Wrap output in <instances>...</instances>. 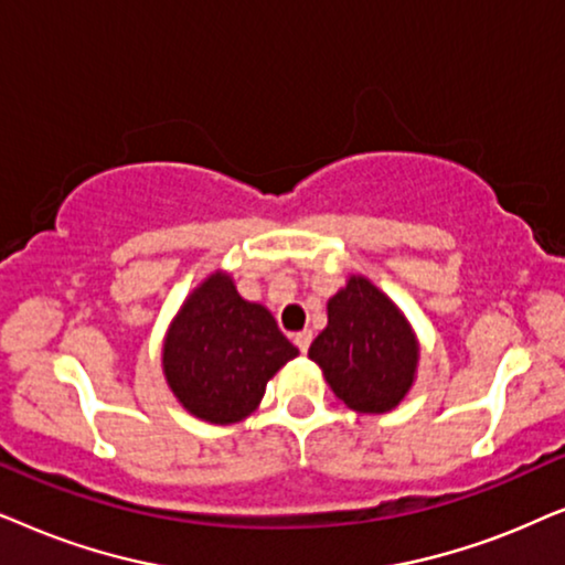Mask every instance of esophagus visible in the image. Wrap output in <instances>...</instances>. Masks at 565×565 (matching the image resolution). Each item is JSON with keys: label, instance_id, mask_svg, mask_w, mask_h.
Returning <instances> with one entry per match:
<instances>
[{"label": "esophagus", "instance_id": "obj_1", "mask_svg": "<svg viewBox=\"0 0 565 565\" xmlns=\"http://www.w3.org/2000/svg\"><path fill=\"white\" fill-rule=\"evenodd\" d=\"M295 343H297V349L305 353L312 343V330H299V333H295Z\"/></svg>", "mask_w": 565, "mask_h": 565}]
</instances>
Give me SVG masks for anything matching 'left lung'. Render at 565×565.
<instances>
[{
  "label": "left lung",
  "instance_id": "obj_1",
  "mask_svg": "<svg viewBox=\"0 0 565 565\" xmlns=\"http://www.w3.org/2000/svg\"><path fill=\"white\" fill-rule=\"evenodd\" d=\"M307 356L351 411L380 416L411 393L420 343L401 307L370 278L351 274L328 299V326Z\"/></svg>",
  "mask_w": 565,
  "mask_h": 565
}]
</instances>
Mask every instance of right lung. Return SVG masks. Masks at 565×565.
<instances>
[{"instance_id":"right-lung-1","label":"right lung","mask_w":565,"mask_h":565,"mask_svg":"<svg viewBox=\"0 0 565 565\" xmlns=\"http://www.w3.org/2000/svg\"><path fill=\"white\" fill-rule=\"evenodd\" d=\"M295 356L297 345L278 330L274 315L239 297L227 270H214L170 320L162 374L191 416L232 426L258 411L268 380Z\"/></svg>"}]
</instances>
